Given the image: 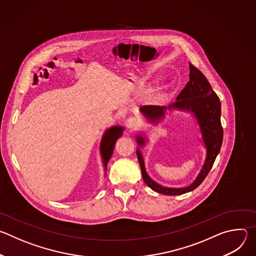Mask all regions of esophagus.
<instances>
[{
  "instance_id": "esophagus-1",
  "label": "esophagus",
  "mask_w": 256,
  "mask_h": 256,
  "mask_svg": "<svg viewBox=\"0 0 256 256\" xmlns=\"http://www.w3.org/2000/svg\"><path fill=\"white\" fill-rule=\"evenodd\" d=\"M140 120L136 118H128L126 122V126L128 130H136L140 126Z\"/></svg>"
}]
</instances>
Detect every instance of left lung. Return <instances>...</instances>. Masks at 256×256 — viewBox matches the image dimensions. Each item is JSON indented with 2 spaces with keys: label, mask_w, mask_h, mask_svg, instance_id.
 Returning a JSON list of instances; mask_svg holds the SVG:
<instances>
[{
  "label": "left lung",
  "mask_w": 256,
  "mask_h": 256,
  "mask_svg": "<svg viewBox=\"0 0 256 256\" xmlns=\"http://www.w3.org/2000/svg\"><path fill=\"white\" fill-rule=\"evenodd\" d=\"M142 116L154 126L160 124L167 114L173 112H182L190 114L196 120L202 136V144L206 149V158L202 167L192 184L184 188H167L159 184L146 170L144 157L140 149L148 142L147 134L140 132L136 136L138 144L136 156L142 170L144 184L153 190L166 194L178 196L196 190L212 167V164L221 150L223 142V128L221 124V102L218 95L212 89L208 81L202 72L190 62V81L186 85L176 101L168 106L144 105L140 108Z\"/></svg>",
  "instance_id": "8db88e82"
}]
</instances>
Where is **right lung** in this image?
I'll return each instance as SVG.
<instances>
[{
    "mask_svg": "<svg viewBox=\"0 0 256 256\" xmlns=\"http://www.w3.org/2000/svg\"><path fill=\"white\" fill-rule=\"evenodd\" d=\"M124 130V126H114L109 128H106L105 132L102 134L101 140H100V155L102 159V164L104 168V176L106 175L107 170V163L110 160L116 142L118 138L122 136V132Z\"/></svg>",
    "mask_w": 256,
    "mask_h": 256,
    "instance_id": "right-lung-1",
    "label": "right lung"
}]
</instances>
